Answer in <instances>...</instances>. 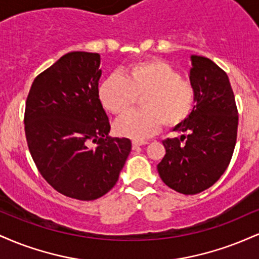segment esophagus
Instances as JSON below:
<instances>
[{
  "label": "esophagus",
  "instance_id": "esophagus-1",
  "mask_svg": "<svg viewBox=\"0 0 259 259\" xmlns=\"http://www.w3.org/2000/svg\"><path fill=\"white\" fill-rule=\"evenodd\" d=\"M147 141H144V140H134L133 141V148L135 150V148H138L140 146H144V145H146Z\"/></svg>",
  "mask_w": 259,
  "mask_h": 259
}]
</instances>
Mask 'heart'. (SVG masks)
I'll return each mask as SVG.
<instances>
[{
	"label": "heart",
	"instance_id": "b5f03b06",
	"mask_svg": "<svg viewBox=\"0 0 259 259\" xmlns=\"http://www.w3.org/2000/svg\"><path fill=\"white\" fill-rule=\"evenodd\" d=\"M99 97L114 115H123L141 97L142 109L127 113L114 125L117 134L135 140L150 138L163 124L167 127L180 125L196 105L194 84L158 58L134 62L121 75L106 78L100 85Z\"/></svg>",
	"mask_w": 259,
	"mask_h": 259
}]
</instances>
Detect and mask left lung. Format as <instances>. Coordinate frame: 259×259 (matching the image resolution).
Listing matches in <instances>:
<instances>
[{
	"instance_id": "obj_1",
	"label": "left lung",
	"mask_w": 259,
	"mask_h": 259,
	"mask_svg": "<svg viewBox=\"0 0 259 259\" xmlns=\"http://www.w3.org/2000/svg\"><path fill=\"white\" fill-rule=\"evenodd\" d=\"M190 81L196 105L191 115L175 126L180 139L163 141L165 156L157 165L165 185L184 195L210 187L227 170L237 138L239 114L227 73L214 62L192 56Z\"/></svg>"
}]
</instances>
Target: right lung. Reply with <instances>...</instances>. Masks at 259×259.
<instances>
[{
  "label": "right lung",
  "mask_w": 259,
  "mask_h": 259,
  "mask_svg": "<svg viewBox=\"0 0 259 259\" xmlns=\"http://www.w3.org/2000/svg\"><path fill=\"white\" fill-rule=\"evenodd\" d=\"M99 67V53H67L35 78L25 103V138L37 170L56 191L80 201L106 195L132 151L129 139L108 138Z\"/></svg>",
  "instance_id": "1"
}]
</instances>
